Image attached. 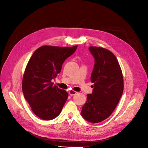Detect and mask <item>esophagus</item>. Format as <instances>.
I'll return each mask as SVG.
<instances>
[{
	"instance_id": "obj_1",
	"label": "esophagus",
	"mask_w": 148,
	"mask_h": 148,
	"mask_svg": "<svg viewBox=\"0 0 148 148\" xmlns=\"http://www.w3.org/2000/svg\"><path fill=\"white\" fill-rule=\"evenodd\" d=\"M77 93V92H75V91H74V90H70V91H69V94H70V95L71 96H74V95H75Z\"/></svg>"
}]
</instances>
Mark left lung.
Wrapping results in <instances>:
<instances>
[{
  "label": "left lung",
  "mask_w": 148,
  "mask_h": 148,
  "mask_svg": "<svg viewBox=\"0 0 148 148\" xmlns=\"http://www.w3.org/2000/svg\"><path fill=\"white\" fill-rule=\"evenodd\" d=\"M88 50L95 59L90 80L94 83L88 94L82 116L86 121L101 122L113 112L123 95L124 83L120 66L115 55L106 49L90 46Z\"/></svg>",
  "instance_id": "8db88e82"
}]
</instances>
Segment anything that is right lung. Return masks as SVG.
I'll use <instances>...</instances> for the list:
<instances>
[{
    "mask_svg": "<svg viewBox=\"0 0 148 148\" xmlns=\"http://www.w3.org/2000/svg\"><path fill=\"white\" fill-rule=\"evenodd\" d=\"M77 46H43L37 49L27 64L22 89L33 112L40 119L51 120L60 114L68 96L65 90L53 86L52 80L60 73L63 63Z\"/></svg>",
    "mask_w": 148,
    "mask_h": 148,
    "instance_id": "add662e5",
    "label": "right lung"
}]
</instances>
